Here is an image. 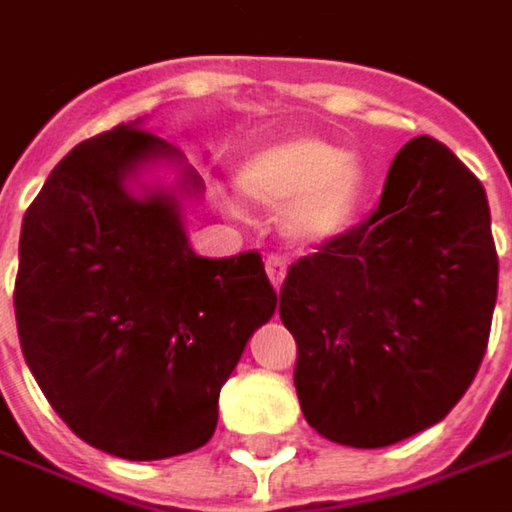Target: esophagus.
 Here are the masks:
<instances>
[{
	"label": "esophagus",
	"mask_w": 512,
	"mask_h": 512,
	"mask_svg": "<svg viewBox=\"0 0 512 512\" xmlns=\"http://www.w3.org/2000/svg\"><path fill=\"white\" fill-rule=\"evenodd\" d=\"M266 275H269V281H272V286H275V289H281V284H284V278H286L284 257L281 255L266 257Z\"/></svg>",
	"instance_id": "obj_1"
}]
</instances>
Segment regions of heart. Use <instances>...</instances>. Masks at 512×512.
I'll use <instances>...</instances> for the list:
<instances>
[{
  "label": "heart",
  "instance_id": "1",
  "mask_svg": "<svg viewBox=\"0 0 512 512\" xmlns=\"http://www.w3.org/2000/svg\"><path fill=\"white\" fill-rule=\"evenodd\" d=\"M365 173L356 159L321 138H292L266 147L237 173L249 202L289 211V231L304 243L339 237L359 205Z\"/></svg>",
  "mask_w": 512,
  "mask_h": 512
}]
</instances>
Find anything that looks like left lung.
<instances>
[{"instance_id": "8db88e82", "label": "left lung", "mask_w": 512, "mask_h": 512, "mask_svg": "<svg viewBox=\"0 0 512 512\" xmlns=\"http://www.w3.org/2000/svg\"><path fill=\"white\" fill-rule=\"evenodd\" d=\"M496 295L484 185L437 138H411L374 211L286 272L307 423L356 449L435 426L478 374Z\"/></svg>"}]
</instances>
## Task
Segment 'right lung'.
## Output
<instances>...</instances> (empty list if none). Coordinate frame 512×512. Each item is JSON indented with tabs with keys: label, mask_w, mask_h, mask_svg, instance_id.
<instances>
[{
	"label": "right lung",
	"mask_w": 512,
	"mask_h": 512,
	"mask_svg": "<svg viewBox=\"0 0 512 512\" xmlns=\"http://www.w3.org/2000/svg\"><path fill=\"white\" fill-rule=\"evenodd\" d=\"M167 156L176 150L136 124L80 141L19 234L25 362L80 440L127 461L211 440L223 382L278 307L260 252L199 257L173 196L127 191L138 167Z\"/></svg>",
	"instance_id": "right-lung-1"
}]
</instances>
